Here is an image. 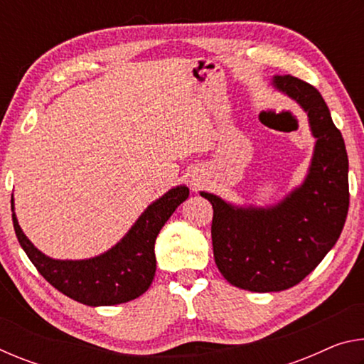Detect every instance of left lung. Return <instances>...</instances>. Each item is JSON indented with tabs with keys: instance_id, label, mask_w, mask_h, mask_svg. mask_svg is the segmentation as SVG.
I'll return each mask as SVG.
<instances>
[{
	"instance_id": "left-lung-1",
	"label": "left lung",
	"mask_w": 364,
	"mask_h": 364,
	"mask_svg": "<svg viewBox=\"0 0 364 364\" xmlns=\"http://www.w3.org/2000/svg\"><path fill=\"white\" fill-rule=\"evenodd\" d=\"M276 90L308 115L315 152L305 181L273 207H234L200 193L213 207L212 244L220 273L252 292L299 284L334 247L348 213V157L342 133L319 91L292 75H276Z\"/></svg>"
}]
</instances>
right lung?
I'll return each instance as SVG.
<instances>
[{"label": "right lung", "instance_id": "right-lung-1", "mask_svg": "<svg viewBox=\"0 0 364 364\" xmlns=\"http://www.w3.org/2000/svg\"><path fill=\"white\" fill-rule=\"evenodd\" d=\"M188 196L186 186L170 189L141 213L120 242L88 260H53L28 241L16 213H12V223L21 247L53 287L83 305H117L134 300L149 289L156 274L157 234ZM11 208L14 212V199H11Z\"/></svg>", "mask_w": 364, "mask_h": 364}]
</instances>
